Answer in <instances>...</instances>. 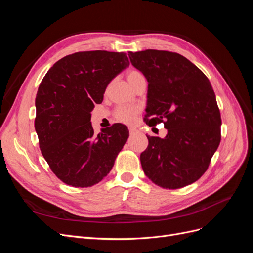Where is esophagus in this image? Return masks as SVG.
Returning a JSON list of instances; mask_svg holds the SVG:
<instances>
[{"label":"esophagus","instance_id":"obj_1","mask_svg":"<svg viewBox=\"0 0 253 253\" xmlns=\"http://www.w3.org/2000/svg\"><path fill=\"white\" fill-rule=\"evenodd\" d=\"M128 131H129V134H131V135L136 133V129L134 127H128Z\"/></svg>","mask_w":253,"mask_h":253}]
</instances>
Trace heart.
Instances as JSON below:
<instances>
[{
	"mask_svg": "<svg viewBox=\"0 0 253 253\" xmlns=\"http://www.w3.org/2000/svg\"><path fill=\"white\" fill-rule=\"evenodd\" d=\"M141 78H144L143 75L137 70H129L126 73V79L131 86L137 80ZM138 113L139 109L136 108V106H121L115 112V117L118 121L125 122V124H132Z\"/></svg>",
	"mask_w": 253,
	"mask_h": 253,
	"instance_id": "1",
	"label": "heart"
}]
</instances>
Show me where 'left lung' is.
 <instances>
[{
	"mask_svg": "<svg viewBox=\"0 0 253 253\" xmlns=\"http://www.w3.org/2000/svg\"><path fill=\"white\" fill-rule=\"evenodd\" d=\"M131 63L148 80L145 122H164L165 138L147 136L140 154L144 174L166 189L191 185L207 171L220 142V113L206 75L179 53L128 51Z\"/></svg>",
	"mask_w": 253,
	"mask_h": 253,
	"instance_id": "left-lung-1",
	"label": "left lung"
}]
</instances>
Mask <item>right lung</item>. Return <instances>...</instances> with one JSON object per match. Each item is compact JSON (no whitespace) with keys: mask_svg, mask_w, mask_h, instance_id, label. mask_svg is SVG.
Wrapping results in <instances>:
<instances>
[{"mask_svg":"<svg viewBox=\"0 0 253 253\" xmlns=\"http://www.w3.org/2000/svg\"><path fill=\"white\" fill-rule=\"evenodd\" d=\"M128 65L125 52H75L57 61L40 83L35 128L43 157L66 185L87 188L101 181L127 140L128 129L121 124L96 136L90 112Z\"/></svg>","mask_w":253,"mask_h":253,"instance_id":"right-lung-1","label":"right lung"}]
</instances>
